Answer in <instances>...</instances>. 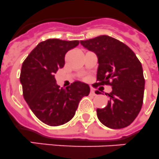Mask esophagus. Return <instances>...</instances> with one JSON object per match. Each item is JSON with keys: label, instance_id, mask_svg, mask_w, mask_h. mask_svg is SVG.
I'll list each match as a JSON object with an SVG mask.
<instances>
[{"label": "esophagus", "instance_id": "1", "mask_svg": "<svg viewBox=\"0 0 159 159\" xmlns=\"http://www.w3.org/2000/svg\"><path fill=\"white\" fill-rule=\"evenodd\" d=\"M90 94H92V95H96V93H95V90H94V89H90Z\"/></svg>", "mask_w": 159, "mask_h": 159}]
</instances>
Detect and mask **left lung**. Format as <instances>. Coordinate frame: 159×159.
Returning a JSON list of instances; mask_svg holds the SVG:
<instances>
[{
	"instance_id": "1",
	"label": "left lung",
	"mask_w": 159,
	"mask_h": 159,
	"mask_svg": "<svg viewBox=\"0 0 159 159\" xmlns=\"http://www.w3.org/2000/svg\"><path fill=\"white\" fill-rule=\"evenodd\" d=\"M80 43L98 57L97 82L93 86L112 88L106 94L110 98L107 107L96 110L98 120L110 129L127 127L139 114L143 103L145 78L141 62L129 47L108 35Z\"/></svg>"
}]
</instances>
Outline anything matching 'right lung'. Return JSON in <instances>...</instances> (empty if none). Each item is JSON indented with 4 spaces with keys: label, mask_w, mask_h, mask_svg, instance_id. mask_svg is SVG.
I'll return each instance as SVG.
<instances>
[{
    "label": "right lung",
    "mask_w": 159,
    "mask_h": 159,
    "mask_svg": "<svg viewBox=\"0 0 159 159\" xmlns=\"http://www.w3.org/2000/svg\"><path fill=\"white\" fill-rule=\"evenodd\" d=\"M78 44V40L49 39L39 43L22 63L20 82L24 99L35 116L50 126L70 120L80 100L90 93V86L80 82L60 89L54 77L65 65V54Z\"/></svg>",
    "instance_id": "obj_1"
}]
</instances>
